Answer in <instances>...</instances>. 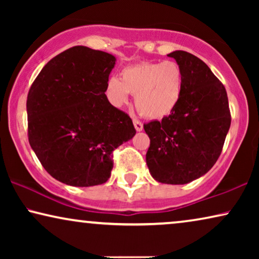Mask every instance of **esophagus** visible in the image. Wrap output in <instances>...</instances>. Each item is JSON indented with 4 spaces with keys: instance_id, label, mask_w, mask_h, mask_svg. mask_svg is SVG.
Returning a JSON list of instances; mask_svg holds the SVG:
<instances>
[{
    "instance_id": "obj_1",
    "label": "esophagus",
    "mask_w": 259,
    "mask_h": 259,
    "mask_svg": "<svg viewBox=\"0 0 259 259\" xmlns=\"http://www.w3.org/2000/svg\"><path fill=\"white\" fill-rule=\"evenodd\" d=\"M133 123H134V128H136L138 132L143 131V128H144L143 122L139 121V120H137V119H133Z\"/></svg>"
}]
</instances>
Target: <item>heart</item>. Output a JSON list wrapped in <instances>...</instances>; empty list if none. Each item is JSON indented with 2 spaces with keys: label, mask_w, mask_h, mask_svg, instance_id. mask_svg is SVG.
Here are the masks:
<instances>
[{
  "label": "heart",
  "mask_w": 259,
  "mask_h": 259,
  "mask_svg": "<svg viewBox=\"0 0 259 259\" xmlns=\"http://www.w3.org/2000/svg\"><path fill=\"white\" fill-rule=\"evenodd\" d=\"M184 93V73L176 61H145L126 67L106 84V95L115 107L136 95L138 112L148 119H164L179 105Z\"/></svg>",
  "instance_id": "1"
}]
</instances>
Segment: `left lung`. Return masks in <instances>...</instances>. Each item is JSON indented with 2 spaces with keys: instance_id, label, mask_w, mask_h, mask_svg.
<instances>
[{
  "instance_id": "left-lung-1",
  "label": "left lung",
  "mask_w": 259,
  "mask_h": 259,
  "mask_svg": "<svg viewBox=\"0 0 259 259\" xmlns=\"http://www.w3.org/2000/svg\"><path fill=\"white\" fill-rule=\"evenodd\" d=\"M167 56L182 67L184 93L168 116L144 123L151 140L146 162L157 182L183 185L204 176L218 160L231 113L224 84L206 63L184 51Z\"/></svg>"
}]
</instances>
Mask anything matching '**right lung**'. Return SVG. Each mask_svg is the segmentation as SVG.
<instances>
[{
	"label": "right lung",
	"mask_w": 259,
	"mask_h": 259,
	"mask_svg": "<svg viewBox=\"0 0 259 259\" xmlns=\"http://www.w3.org/2000/svg\"><path fill=\"white\" fill-rule=\"evenodd\" d=\"M114 65L108 53L75 46L53 58L30 86L28 140L46 171L67 185L107 182L113 151L136 134L130 115L105 94Z\"/></svg>",
	"instance_id": "1"
}]
</instances>
